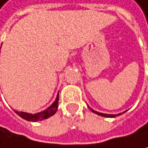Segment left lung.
<instances>
[{
  "instance_id": "obj_1",
  "label": "left lung",
  "mask_w": 148,
  "mask_h": 148,
  "mask_svg": "<svg viewBox=\"0 0 148 148\" xmlns=\"http://www.w3.org/2000/svg\"><path fill=\"white\" fill-rule=\"evenodd\" d=\"M88 108L91 110V111H93L94 113H96V114H97V115H100V116H103V117H108V118H114V117H116V116H118V115H121V113H119V114H106V113H101V112H97V111H96V110H94L93 109H91L90 107L88 106ZM125 112V111H124Z\"/></svg>"
}]
</instances>
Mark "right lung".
Returning a JSON list of instances; mask_svg holds the SVG:
<instances>
[{"instance_id":"1","label":"right lung","mask_w":148,"mask_h":148,"mask_svg":"<svg viewBox=\"0 0 148 148\" xmlns=\"http://www.w3.org/2000/svg\"><path fill=\"white\" fill-rule=\"evenodd\" d=\"M1 52V51H0ZM59 94L56 97V99L54 100L53 103L47 108L46 110H44L42 111L35 114H31L27 112H24V111H18V110H14V112L19 115L21 118H23L25 121H42L45 119H48L49 117H51L54 114L56 113V111L58 110V105H59Z\"/></svg>"}]
</instances>
